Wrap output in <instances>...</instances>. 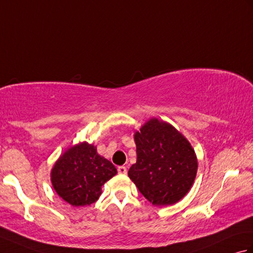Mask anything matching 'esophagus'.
Returning <instances> with one entry per match:
<instances>
[{
    "mask_svg": "<svg viewBox=\"0 0 253 253\" xmlns=\"http://www.w3.org/2000/svg\"><path fill=\"white\" fill-rule=\"evenodd\" d=\"M117 170H118V173L123 174V175H125L127 173V169L125 168V166H118Z\"/></svg>",
    "mask_w": 253,
    "mask_h": 253,
    "instance_id": "34e87169",
    "label": "esophagus"
}]
</instances>
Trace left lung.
<instances>
[{
  "label": "left lung",
  "mask_w": 253,
  "mask_h": 253,
  "mask_svg": "<svg viewBox=\"0 0 253 253\" xmlns=\"http://www.w3.org/2000/svg\"><path fill=\"white\" fill-rule=\"evenodd\" d=\"M137 162L128 176L153 206H171L193 185L198 159L191 143L169 123L152 117L135 131Z\"/></svg>",
  "instance_id": "1"
}]
</instances>
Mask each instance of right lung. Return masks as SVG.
<instances>
[{"label":"right lung","mask_w":253,"mask_h":253,"mask_svg":"<svg viewBox=\"0 0 253 253\" xmlns=\"http://www.w3.org/2000/svg\"><path fill=\"white\" fill-rule=\"evenodd\" d=\"M117 169L109 160L96 152L87 141L64 151L51 169V182L55 192L73 207L90 206L98 200L102 186Z\"/></svg>","instance_id":"add662e5"}]
</instances>
